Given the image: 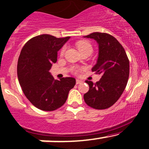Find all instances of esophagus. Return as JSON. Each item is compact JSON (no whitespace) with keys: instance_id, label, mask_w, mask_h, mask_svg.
<instances>
[{"instance_id":"1","label":"esophagus","mask_w":149,"mask_h":149,"mask_svg":"<svg viewBox=\"0 0 149 149\" xmlns=\"http://www.w3.org/2000/svg\"><path fill=\"white\" fill-rule=\"evenodd\" d=\"M83 81H81L79 79H76V84H80V83H82Z\"/></svg>"}]
</instances>
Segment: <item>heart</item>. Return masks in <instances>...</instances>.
Here are the masks:
<instances>
[{
	"label": "heart",
	"mask_w": 149,
	"mask_h": 149,
	"mask_svg": "<svg viewBox=\"0 0 149 149\" xmlns=\"http://www.w3.org/2000/svg\"><path fill=\"white\" fill-rule=\"evenodd\" d=\"M77 47L78 50L80 51V52H81V54L84 53V52H91V53H92L93 52L92 45H91V44L89 42H88V41H81V42H78ZM66 49V48L65 46L62 47L61 52H60V54H61V56H63V55L64 54ZM72 71H73V73H76H76H78V72H79V69H78V68H77V67H73V68H72Z\"/></svg>",
	"instance_id": "heart-1"
}]
</instances>
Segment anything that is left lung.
Returning <instances> with one entry per match:
<instances>
[{
  "mask_svg": "<svg viewBox=\"0 0 149 149\" xmlns=\"http://www.w3.org/2000/svg\"><path fill=\"white\" fill-rule=\"evenodd\" d=\"M84 37L93 39L98 44V58L92 71L102 76L95 83L86 81L89 91L83 95L84 100L94 109L109 108L118 100L127 86L130 61L125 49L113 36L97 32Z\"/></svg>",
  "mask_w": 149,
  "mask_h": 149,
  "instance_id": "8db88e82",
  "label": "left lung"
}]
</instances>
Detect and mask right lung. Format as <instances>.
I'll return each instance as SVG.
<instances>
[{"label": "right lung", "mask_w": 149, "mask_h": 149, "mask_svg": "<svg viewBox=\"0 0 149 149\" xmlns=\"http://www.w3.org/2000/svg\"><path fill=\"white\" fill-rule=\"evenodd\" d=\"M70 37L56 38L41 35L30 39L21 50L17 61V78L29 102L37 108L53 111L66 102L76 85L74 78L55 80L49 70L57 61V52Z\"/></svg>", "instance_id": "obj_1"}]
</instances>
